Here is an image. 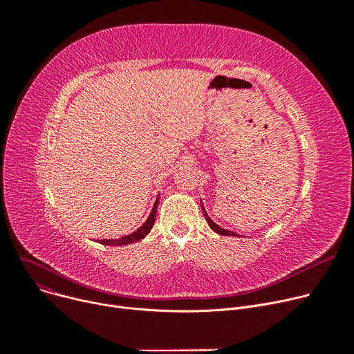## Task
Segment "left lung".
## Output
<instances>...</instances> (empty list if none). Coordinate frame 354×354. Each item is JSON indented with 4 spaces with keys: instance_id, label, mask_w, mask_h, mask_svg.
<instances>
[{
    "instance_id": "left-lung-1",
    "label": "left lung",
    "mask_w": 354,
    "mask_h": 354,
    "mask_svg": "<svg viewBox=\"0 0 354 354\" xmlns=\"http://www.w3.org/2000/svg\"><path fill=\"white\" fill-rule=\"evenodd\" d=\"M201 207H202V211H203V215H205V219H207V222H208V225L211 227V230L212 231H215L216 234H219V235H224V236H238L235 232H232V231H228V230H224V228H221V227H218L214 221H211V218L208 216V214L205 212V208H203V205H202V202H201Z\"/></svg>"
}]
</instances>
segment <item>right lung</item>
Segmentation results:
<instances>
[{"instance_id":"right-lung-1","label":"right lung","mask_w":354,"mask_h":354,"mask_svg":"<svg viewBox=\"0 0 354 354\" xmlns=\"http://www.w3.org/2000/svg\"><path fill=\"white\" fill-rule=\"evenodd\" d=\"M158 203H159V198H156V202L155 205L152 208V212L151 215H149V218L146 219L145 224L136 230L135 232L129 234L126 236H122L119 239H100V244H104V245H127V244H132V243H138V241L143 239L149 232H151L153 224H155V219H156V211H158Z\"/></svg>"}]
</instances>
